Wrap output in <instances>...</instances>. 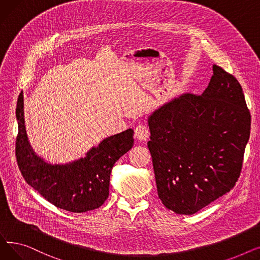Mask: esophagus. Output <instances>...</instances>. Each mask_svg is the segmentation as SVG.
I'll list each match as a JSON object with an SVG mask.
<instances>
[{"mask_svg": "<svg viewBox=\"0 0 260 260\" xmlns=\"http://www.w3.org/2000/svg\"><path fill=\"white\" fill-rule=\"evenodd\" d=\"M149 136V129L145 124H139L135 127V138L140 141H145Z\"/></svg>", "mask_w": 260, "mask_h": 260, "instance_id": "1", "label": "esophagus"}]
</instances>
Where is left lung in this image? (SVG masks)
<instances>
[{
  "mask_svg": "<svg viewBox=\"0 0 260 260\" xmlns=\"http://www.w3.org/2000/svg\"><path fill=\"white\" fill-rule=\"evenodd\" d=\"M158 196L176 214L192 215L238 180L251 114L237 79L220 66L202 94L184 93L148 118Z\"/></svg>",
  "mask_w": 260,
  "mask_h": 260,
  "instance_id": "8db88e82",
  "label": "left lung"
}]
</instances>
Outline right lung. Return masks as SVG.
<instances>
[{
    "mask_svg": "<svg viewBox=\"0 0 260 260\" xmlns=\"http://www.w3.org/2000/svg\"><path fill=\"white\" fill-rule=\"evenodd\" d=\"M23 93L17 103L16 158L25 181L54 207L83 213L100 208L109 194V178L117 160L134 144V131L126 129L104 139L85 158L71 165L51 166L39 158L27 141L23 118Z\"/></svg>",
    "mask_w": 260,
    "mask_h": 260,
    "instance_id": "obj_1",
    "label": "right lung"
}]
</instances>
